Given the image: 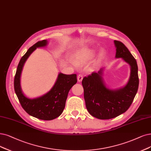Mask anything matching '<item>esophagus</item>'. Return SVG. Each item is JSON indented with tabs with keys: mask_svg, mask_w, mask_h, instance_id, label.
<instances>
[{
	"mask_svg": "<svg viewBox=\"0 0 151 151\" xmlns=\"http://www.w3.org/2000/svg\"><path fill=\"white\" fill-rule=\"evenodd\" d=\"M83 75H78V76L77 77V79H78V81L79 82H81L83 80Z\"/></svg>",
	"mask_w": 151,
	"mask_h": 151,
	"instance_id": "esophagus-1",
	"label": "esophagus"
}]
</instances>
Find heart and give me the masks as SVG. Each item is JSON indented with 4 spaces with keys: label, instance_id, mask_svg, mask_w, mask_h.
I'll list each match as a JSON object with an SVG mask.
<instances>
[{
    "label": "heart",
    "instance_id": "1",
    "mask_svg": "<svg viewBox=\"0 0 151 151\" xmlns=\"http://www.w3.org/2000/svg\"><path fill=\"white\" fill-rule=\"evenodd\" d=\"M96 53V50L94 48H84L77 53L76 60L78 62L80 63H85L90 61L94 57ZM75 65H76V62L73 61Z\"/></svg>",
    "mask_w": 151,
    "mask_h": 151
}]
</instances>
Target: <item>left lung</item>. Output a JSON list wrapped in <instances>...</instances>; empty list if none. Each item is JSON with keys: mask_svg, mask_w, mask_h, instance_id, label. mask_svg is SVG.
Instances as JSON below:
<instances>
[{"mask_svg": "<svg viewBox=\"0 0 151 151\" xmlns=\"http://www.w3.org/2000/svg\"><path fill=\"white\" fill-rule=\"evenodd\" d=\"M116 48V58H121L131 67V74L127 84L121 88L112 90L106 86L103 78V69L84 77L86 107L91 116L99 119H112L125 113L131 105L139 86L137 61L122 42L114 41Z\"/></svg>", "mask_w": 151, "mask_h": 151, "instance_id": "8db88e82", "label": "left lung"}]
</instances>
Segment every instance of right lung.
Returning a JSON list of instances; mask_svg holds the SVG:
<instances>
[{
    "mask_svg": "<svg viewBox=\"0 0 151 151\" xmlns=\"http://www.w3.org/2000/svg\"><path fill=\"white\" fill-rule=\"evenodd\" d=\"M48 41L43 40L33 45L22 57L14 78V90L20 104L29 115L42 120H52L63 113L66 100L71 87L77 82L76 75L60 73L55 85L48 92L36 98L27 97L22 90L20 76L26 60L37 48L46 47Z\"/></svg>",
    "mask_w": 151,
    "mask_h": 151,
    "instance_id": "1",
    "label": "right lung"
}]
</instances>
